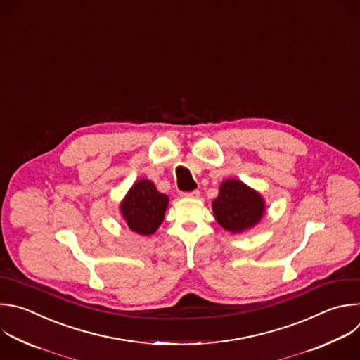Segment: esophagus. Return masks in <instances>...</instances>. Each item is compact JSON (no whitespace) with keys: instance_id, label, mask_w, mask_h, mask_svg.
Returning a JSON list of instances; mask_svg holds the SVG:
<instances>
[{"instance_id":"obj_1","label":"esophagus","mask_w":360,"mask_h":360,"mask_svg":"<svg viewBox=\"0 0 360 360\" xmlns=\"http://www.w3.org/2000/svg\"><path fill=\"white\" fill-rule=\"evenodd\" d=\"M199 195H200V192L198 189L193 192H189V193H184L185 198H199Z\"/></svg>"}]
</instances>
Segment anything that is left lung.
Here are the masks:
<instances>
[{
	"instance_id": "1",
	"label": "left lung",
	"mask_w": 360,
	"mask_h": 360,
	"mask_svg": "<svg viewBox=\"0 0 360 360\" xmlns=\"http://www.w3.org/2000/svg\"><path fill=\"white\" fill-rule=\"evenodd\" d=\"M216 221L231 233H242L256 226L266 212L263 196L238 179H226L212 202Z\"/></svg>"
}]
</instances>
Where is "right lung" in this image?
Returning <instances> with one entry per match:
<instances>
[{"label": "right lung", "mask_w": 360, "mask_h": 360, "mask_svg": "<svg viewBox=\"0 0 360 360\" xmlns=\"http://www.w3.org/2000/svg\"><path fill=\"white\" fill-rule=\"evenodd\" d=\"M168 202V196L158 192L151 181L140 179L120 203V212L133 231L150 236L162 223Z\"/></svg>", "instance_id": "right-lung-1"}]
</instances>
